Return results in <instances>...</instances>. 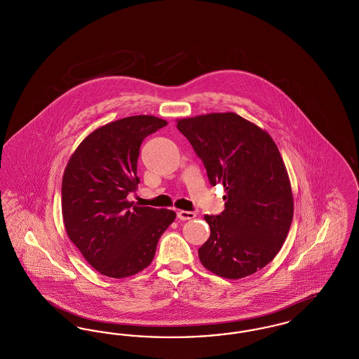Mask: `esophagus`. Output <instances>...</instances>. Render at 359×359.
I'll return each mask as SVG.
<instances>
[{
    "instance_id": "obj_1",
    "label": "esophagus",
    "mask_w": 359,
    "mask_h": 359,
    "mask_svg": "<svg viewBox=\"0 0 359 359\" xmlns=\"http://www.w3.org/2000/svg\"><path fill=\"white\" fill-rule=\"evenodd\" d=\"M195 217H196V214L194 211H186V210L177 211V218L180 221H189V219H194Z\"/></svg>"
}]
</instances>
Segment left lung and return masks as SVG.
Segmentation results:
<instances>
[{"label": "left lung", "mask_w": 359, "mask_h": 359, "mask_svg": "<svg viewBox=\"0 0 359 359\" xmlns=\"http://www.w3.org/2000/svg\"><path fill=\"white\" fill-rule=\"evenodd\" d=\"M176 122L210 183L226 192L222 214L205 215L211 234L199 248L202 265L230 280L256 273L280 252L293 218L290 176L273 138L236 113Z\"/></svg>", "instance_id": "8db88e82"}]
</instances>
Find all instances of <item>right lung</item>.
<instances>
[{
    "instance_id": "obj_1",
    "label": "right lung",
    "mask_w": 359,
    "mask_h": 359,
    "mask_svg": "<svg viewBox=\"0 0 359 359\" xmlns=\"http://www.w3.org/2000/svg\"><path fill=\"white\" fill-rule=\"evenodd\" d=\"M167 121L132 116L93 130L71 154L62 182L66 233L100 273L125 278L154 259L161 234L176 212L135 205L128 194L140 183L137 160L142 140Z\"/></svg>"
}]
</instances>
